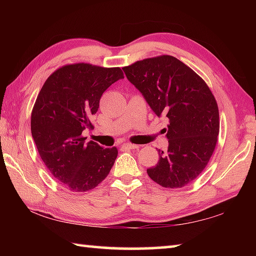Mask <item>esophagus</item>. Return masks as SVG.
Returning <instances> with one entry per match:
<instances>
[{
	"label": "esophagus",
	"mask_w": 256,
	"mask_h": 256,
	"mask_svg": "<svg viewBox=\"0 0 256 256\" xmlns=\"http://www.w3.org/2000/svg\"><path fill=\"white\" fill-rule=\"evenodd\" d=\"M123 148L128 149V150H133V149H138V146L132 144H123Z\"/></svg>",
	"instance_id": "esophagus-1"
}]
</instances>
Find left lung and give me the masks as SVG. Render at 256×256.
<instances>
[{
	"mask_svg": "<svg viewBox=\"0 0 256 256\" xmlns=\"http://www.w3.org/2000/svg\"><path fill=\"white\" fill-rule=\"evenodd\" d=\"M158 118L170 120L167 151L146 170L164 188H182L201 174L214 154L219 134V110L206 84L174 56L138 60L123 68Z\"/></svg>",
	"mask_w": 256,
	"mask_h": 256,
	"instance_id": "1",
	"label": "left lung"
}]
</instances>
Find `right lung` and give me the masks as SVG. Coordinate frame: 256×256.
<instances>
[{
    "instance_id": "obj_1",
    "label": "right lung",
    "mask_w": 256,
    "mask_h": 256,
    "mask_svg": "<svg viewBox=\"0 0 256 256\" xmlns=\"http://www.w3.org/2000/svg\"><path fill=\"white\" fill-rule=\"evenodd\" d=\"M120 68L78 63L56 70L45 81L32 112V134L50 174L73 192H86L110 174L118 149L84 142L102 94L123 79Z\"/></svg>"
}]
</instances>
